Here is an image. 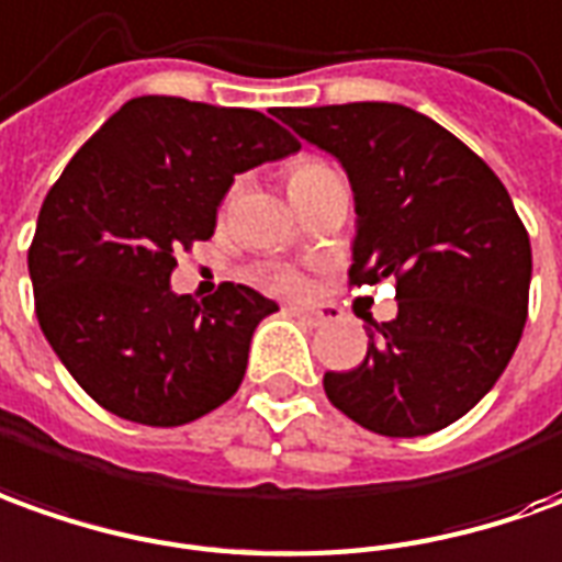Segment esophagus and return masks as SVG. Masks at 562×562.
<instances>
[{"label": "esophagus", "instance_id": "esophagus-1", "mask_svg": "<svg viewBox=\"0 0 562 562\" xmlns=\"http://www.w3.org/2000/svg\"><path fill=\"white\" fill-rule=\"evenodd\" d=\"M293 318H303L305 324H312V327H318V324H330V321H336L339 315H336V308H330V305H318V308H305V305H290L288 308Z\"/></svg>", "mask_w": 562, "mask_h": 562}]
</instances>
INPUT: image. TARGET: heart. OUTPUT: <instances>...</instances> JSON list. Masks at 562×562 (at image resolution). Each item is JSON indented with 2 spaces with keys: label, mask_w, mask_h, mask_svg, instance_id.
Returning <instances> with one entry per match:
<instances>
[{
  "label": "heart",
  "mask_w": 562,
  "mask_h": 562,
  "mask_svg": "<svg viewBox=\"0 0 562 562\" xmlns=\"http://www.w3.org/2000/svg\"><path fill=\"white\" fill-rule=\"evenodd\" d=\"M327 173H333V168L324 158H296L288 168V189L290 195H293V201L300 204V201L305 199V192L318 183L321 177H327ZM254 281H257L262 290L281 293V296H296V293L303 290V278H300V272H293L288 266H262V269H257V274H254Z\"/></svg>",
  "instance_id": "obj_1"
}]
</instances>
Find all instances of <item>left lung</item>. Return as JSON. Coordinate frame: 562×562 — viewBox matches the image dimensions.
I'll use <instances>...</instances> for the list:
<instances>
[{"label":"left lung","mask_w":562,"mask_h":562,"mask_svg":"<svg viewBox=\"0 0 562 562\" xmlns=\"http://www.w3.org/2000/svg\"><path fill=\"white\" fill-rule=\"evenodd\" d=\"M274 115L346 168L358 211L348 284L397 288V318L367 324V358L324 373L330 404L385 437L462 419L505 373L529 312L532 247L508 189L456 134L401 103Z\"/></svg>","instance_id":"1"}]
</instances>
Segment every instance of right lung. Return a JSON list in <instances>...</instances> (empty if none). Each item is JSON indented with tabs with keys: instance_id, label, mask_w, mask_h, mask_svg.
<instances>
[{
	"instance_id": "right-lung-1",
	"label": "right lung",
	"mask_w": 562,
	"mask_h": 562,
	"mask_svg": "<svg viewBox=\"0 0 562 562\" xmlns=\"http://www.w3.org/2000/svg\"><path fill=\"white\" fill-rule=\"evenodd\" d=\"M257 110L134 97L48 189L30 244L36 318L69 376L127 422L173 428L226 404L278 305L244 284L170 293L177 250L214 235L235 173L296 153Z\"/></svg>"
}]
</instances>
